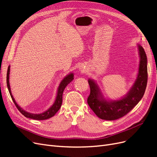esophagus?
I'll return each mask as SVG.
<instances>
[{"label": "esophagus", "mask_w": 157, "mask_h": 157, "mask_svg": "<svg viewBox=\"0 0 157 157\" xmlns=\"http://www.w3.org/2000/svg\"><path fill=\"white\" fill-rule=\"evenodd\" d=\"M80 70H81V71H82V69H81V68H80Z\"/></svg>", "instance_id": "esophagus-1"}]
</instances>
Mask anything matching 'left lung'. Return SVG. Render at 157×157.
I'll use <instances>...</instances> for the list:
<instances>
[{
	"mask_svg": "<svg viewBox=\"0 0 157 157\" xmlns=\"http://www.w3.org/2000/svg\"><path fill=\"white\" fill-rule=\"evenodd\" d=\"M140 56L138 73L129 91L120 99L113 100L104 98L96 81L89 78L90 94L88 104L101 119L114 121L126 115L143 98L147 83V58L143 47L137 44Z\"/></svg>",
	"mask_w": 157,
	"mask_h": 157,
	"instance_id": "left-lung-1",
	"label": "left lung"
}]
</instances>
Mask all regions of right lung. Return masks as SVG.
<instances>
[{
  "label": "right lung",
  "instance_id": "right-lung-1",
  "mask_svg": "<svg viewBox=\"0 0 157 157\" xmlns=\"http://www.w3.org/2000/svg\"><path fill=\"white\" fill-rule=\"evenodd\" d=\"M10 65H9L8 71H7V75H6V83H7V87L8 89L9 93L10 94V96L12 99L14 104H15L16 107L17 108L18 110L20 111V112L25 117L32 118V119H35V120H39V121L48 119V118L54 116L55 114L59 111V109L61 106V103H62V96H63V93L65 87L67 86V85L74 79V75L73 73H70L69 74L66 75L59 84L58 90H57L56 99L54 103L52 104V105L43 113H41L39 114H35V113H31L25 111L24 109H23L20 105H18V104L16 103L15 99H14L11 92L10 82H9V78H10Z\"/></svg>",
  "mask_w": 157,
  "mask_h": 157
}]
</instances>
